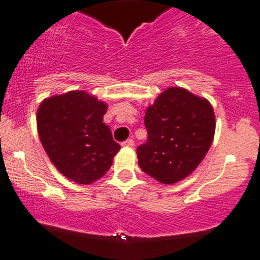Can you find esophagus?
<instances>
[{
    "mask_svg": "<svg viewBox=\"0 0 260 260\" xmlns=\"http://www.w3.org/2000/svg\"><path fill=\"white\" fill-rule=\"evenodd\" d=\"M122 145H123V147H133V145H135V141H133V139H127V141H124L123 143H122Z\"/></svg>",
    "mask_w": 260,
    "mask_h": 260,
    "instance_id": "obj_1",
    "label": "esophagus"
}]
</instances>
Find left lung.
<instances>
[{
  "label": "left lung",
  "instance_id": "left-lung-1",
  "mask_svg": "<svg viewBox=\"0 0 260 260\" xmlns=\"http://www.w3.org/2000/svg\"><path fill=\"white\" fill-rule=\"evenodd\" d=\"M148 139L137 148L142 170L162 184L189 176L209 152L215 135V113L207 100L181 87L158 96L144 117Z\"/></svg>",
  "mask_w": 260,
  "mask_h": 260
}]
</instances>
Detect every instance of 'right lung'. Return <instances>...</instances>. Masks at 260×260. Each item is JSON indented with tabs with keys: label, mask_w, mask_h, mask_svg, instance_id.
Masks as SVG:
<instances>
[{
	"label": "right lung",
	"mask_w": 260,
	"mask_h": 260,
	"mask_svg": "<svg viewBox=\"0 0 260 260\" xmlns=\"http://www.w3.org/2000/svg\"><path fill=\"white\" fill-rule=\"evenodd\" d=\"M107 105L84 91L42 102L37 113L41 142L62 175L78 184L99 180L121 149L104 123Z\"/></svg>",
	"instance_id": "right-lung-1"
}]
</instances>
